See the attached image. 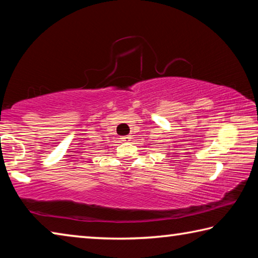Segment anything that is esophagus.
I'll return each mask as SVG.
<instances>
[{
	"instance_id": "esophagus-1",
	"label": "esophagus",
	"mask_w": 258,
	"mask_h": 258,
	"mask_svg": "<svg viewBox=\"0 0 258 258\" xmlns=\"http://www.w3.org/2000/svg\"><path fill=\"white\" fill-rule=\"evenodd\" d=\"M120 139L123 142H130L131 140H132V137H131V135H126V137H121Z\"/></svg>"
}]
</instances>
